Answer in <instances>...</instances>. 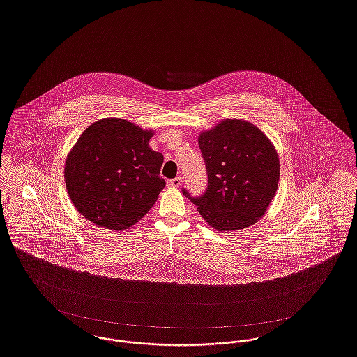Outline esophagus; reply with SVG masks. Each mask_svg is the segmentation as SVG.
<instances>
[{
    "mask_svg": "<svg viewBox=\"0 0 357 357\" xmlns=\"http://www.w3.org/2000/svg\"><path fill=\"white\" fill-rule=\"evenodd\" d=\"M181 183H182V178L181 176H176V178H172V179L167 181V185H170V187H179Z\"/></svg>",
    "mask_w": 357,
    "mask_h": 357,
    "instance_id": "obj_1",
    "label": "esophagus"
}]
</instances>
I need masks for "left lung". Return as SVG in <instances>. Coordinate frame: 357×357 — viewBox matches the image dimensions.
Wrapping results in <instances>:
<instances>
[{"instance_id": "left-lung-1", "label": "left lung", "mask_w": 357, "mask_h": 357, "mask_svg": "<svg viewBox=\"0 0 357 357\" xmlns=\"http://www.w3.org/2000/svg\"><path fill=\"white\" fill-rule=\"evenodd\" d=\"M207 188L191 200L202 218L218 231L245 229L257 223L275 197L280 166L270 139L252 123L226 119L199 135Z\"/></svg>"}]
</instances>
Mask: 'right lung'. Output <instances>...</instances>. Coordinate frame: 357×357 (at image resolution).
I'll list each match as a JSON object with an SVG mask.
<instances>
[{
  "instance_id": "1",
  "label": "right lung",
  "mask_w": 357,
  "mask_h": 357,
  "mask_svg": "<svg viewBox=\"0 0 357 357\" xmlns=\"http://www.w3.org/2000/svg\"><path fill=\"white\" fill-rule=\"evenodd\" d=\"M153 131L105 118L82 132L65 163L75 208L94 225L128 229L153 207L165 181L163 155L149 147Z\"/></svg>"
}]
</instances>
